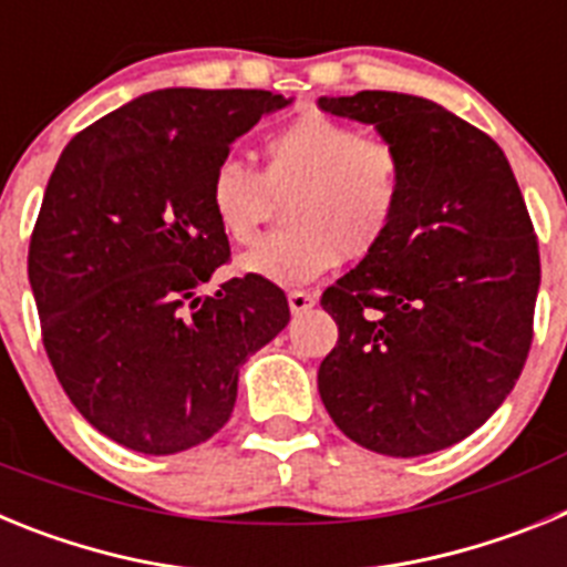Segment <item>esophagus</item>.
Wrapping results in <instances>:
<instances>
[{
    "instance_id": "34e87169",
    "label": "esophagus",
    "mask_w": 567,
    "mask_h": 567,
    "mask_svg": "<svg viewBox=\"0 0 567 567\" xmlns=\"http://www.w3.org/2000/svg\"><path fill=\"white\" fill-rule=\"evenodd\" d=\"M315 303H318V295L303 292V289H295V292H289V309H292V315L309 312Z\"/></svg>"
}]
</instances>
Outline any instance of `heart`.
I'll list each match as a JSON object with an SVG mask.
<instances>
[{
  "mask_svg": "<svg viewBox=\"0 0 567 567\" xmlns=\"http://www.w3.org/2000/svg\"><path fill=\"white\" fill-rule=\"evenodd\" d=\"M409 169L400 147L329 115H300L269 130L260 173L227 155L213 167L207 202L233 244H249L287 202L289 227L238 258L249 278L300 287L340 258L360 260L389 238L403 209Z\"/></svg>",
  "mask_w": 567,
  "mask_h": 567,
  "instance_id": "heart-1",
  "label": "heart"
}]
</instances>
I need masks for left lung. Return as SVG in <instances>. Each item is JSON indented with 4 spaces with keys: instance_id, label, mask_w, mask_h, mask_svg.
I'll return each mask as SVG.
<instances>
[{
    "instance_id": "left-lung-1",
    "label": "left lung",
    "mask_w": 567,
    "mask_h": 567,
    "mask_svg": "<svg viewBox=\"0 0 567 567\" xmlns=\"http://www.w3.org/2000/svg\"><path fill=\"white\" fill-rule=\"evenodd\" d=\"M320 107L374 124L409 169L389 238L323 292L338 346L318 392L369 452L420 457L497 412L534 340L539 244L499 144L440 104L363 90Z\"/></svg>"
}]
</instances>
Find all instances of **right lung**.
Instances as JSON below:
<instances>
[{
	"mask_svg": "<svg viewBox=\"0 0 567 567\" xmlns=\"http://www.w3.org/2000/svg\"><path fill=\"white\" fill-rule=\"evenodd\" d=\"M269 90L169 87L73 135L30 235L42 343L79 414L142 454H175L233 414L240 363L289 323L284 289L229 278L207 202L229 144L287 107Z\"/></svg>",
	"mask_w": 567,
	"mask_h": 567,
	"instance_id": "1",
	"label": "right lung"
}]
</instances>
